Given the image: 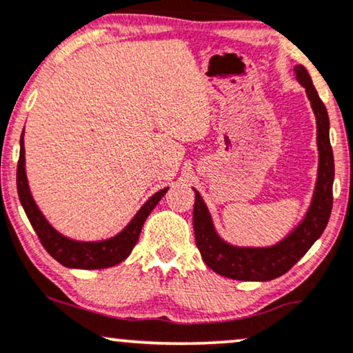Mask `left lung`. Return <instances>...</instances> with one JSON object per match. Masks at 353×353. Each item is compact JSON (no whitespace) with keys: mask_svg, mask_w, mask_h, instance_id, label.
I'll use <instances>...</instances> for the list:
<instances>
[{"mask_svg":"<svg viewBox=\"0 0 353 353\" xmlns=\"http://www.w3.org/2000/svg\"><path fill=\"white\" fill-rule=\"evenodd\" d=\"M296 77L304 85L317 120V148H319V174L311 207L303 222L283 241L268 248H240L232 246L215 233L209 210L201 194L195 190L194 233L202 260L215 273L240 281H270L290 271L307 253L322 232L325 230L332 212L334 154L329 139V114L314 88L312 80L303 65L294 67Z\"/></svg>","mask_w":353,"mask_h":353,"instance_id":"8db88e82","label":"left lung"}]
</instances>
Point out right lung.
<instances>
[{
  "mask_svg": "<svg viewBox=\"0 0 353 353\" xmlns=\"http://www.w3.org/2000/svg\"><path fill=\"white\" fill-rule=\"evenodd\" d=\"M24 134V131H23ZM16 185H18L19 201L23 203V209L26 212L29 222H31L34 232L39 236L42 246L46 248L54 260L67 268L79 270H100L110 268L118 265L130 256L131 250L134 248L136 241L139 239L144 220L151 214L163 195L168 192V188L156 192L152 197L141 207V210L134 215V219L128 223L121 233H118L113 239L105 241H74L62 236L50 227L41 210L37 209L36 202L32 201V195L29 192V185L24 171V139L21 136V151L18 161V172H16Z\"/></svg>",
  "mask_w": 353,
  "mask_h": 353,
  "instance_id": "add662e5",
  "label": "right lung"
}]
</instances>
